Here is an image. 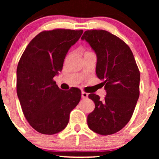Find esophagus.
<instances>
[{
    "label": "esophagus",
    "instance_id": "obj_1",
    "mask_svg": "<svg viewBox=\"0 0 159 159\" xmlns=\"http://www.w3.org/2000/svg\"><path fill=\"white\" fill-rule=\"evenodd\" d=\"M88 97V93H87L85 92H84V91H82V98H87Z\"/></svg>",
    "mask_w": 159,
    "mask_h": 159
}]
</instances>
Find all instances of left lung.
<instances>
[{
  "mask_svg": "<svg viewBox=\"0 0 159 159\" xmlns=\"http://www.w3.org/2000/svg\"><path fill=\"white\" fill-rule=\"evenodd\" d=\"M81 39L96 53V75L106 90L103 101L94 93L88 95L95 105L88 116V127L102 135L114 134L133 114L140 95V71L128 45L111 32L87 30Z\"/></svg>",
  "mask_w": 159,
  "mask_h": 159,
  "instance_id": "obj_1",
  "label": "left lung"
}]
</instances>
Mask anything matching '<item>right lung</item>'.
<instances>
[{"label":"right lung","instance_id":"right-lung-1","mask_svg":"<svg viewBox=\"0 0 159 159\" xmlns=\"http://www.w3.org/2000/svg\"><path fill=\"white\" fill-rule=\"evenodd\" d=\"M83 30H45L30 41L16 70V93L21 109L30 126L44 134L62 131L69 114L81 99V90H63L53 80L62 70L69 49Z\"/></svg>","mask_w":159,"mask_h":159}]
</instances>
